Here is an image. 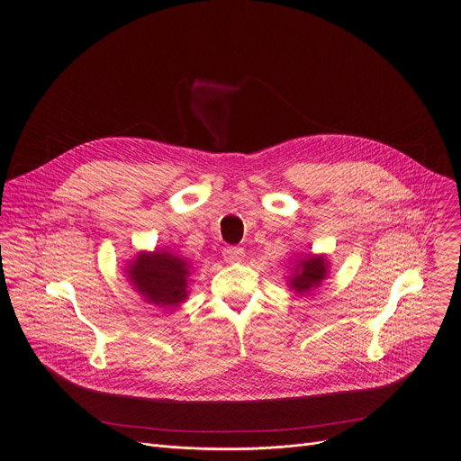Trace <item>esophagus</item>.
I'll return each mask as SVG.
<instances>
[{
	"instance_id": "1",
	"label": "esophagus",
	"mask_w": 461,
	"mask_h": 461,
	"mask_svg": "<svg viewBox=\"0 0 461 461\" xmlns=\"http://www.w3.org/2000/svg\"><path fill=\"white\" fill-rule=\"evenodd\" d=\"M222 257L226 262L235 264V262H242L244 260V249L237 248V246H226L222 249Z\"/></svg>"
}]
</instances>
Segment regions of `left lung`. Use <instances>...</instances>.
Instances as JSON below:
<instances>
[{
    "label": "left lung",
    "mask_w": 461,
    "mask_h": 461,
    "mask_svg": "<svg viewBox=\"0 0 461 461\" xmlns=\"http://www.w3.org/2000/svg\"><path fill=\"white\" fill-rule=\"evenodd\" d=\"M289 275H287V285L289 289L298 294L305 296L317 287L322 285V282L330 275V258L328 255L321 253H305V255H294V258L289 264Z\"/></svg>",
    "instance_id": "8db88e82"
}]
</instances>
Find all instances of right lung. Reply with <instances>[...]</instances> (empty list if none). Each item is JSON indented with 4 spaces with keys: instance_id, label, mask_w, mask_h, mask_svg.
<instances>
[{
    "instance_id": "right-lung-1",
    "label": "right lung",
    "mask_w": 461,
    "mask_h": 461,
    "mask_svg": "<svg viewBox=\"0 0 461 461\" xmlns=\"http://www.w3.org/2000/svg\"><path fill=\"white\" fill-rule=\"evenodd\" d=\"M124 273L144 302L158 308H177L190 294L192 264L165 249L139 251Z\"/></svg>"
}]
</instances>
